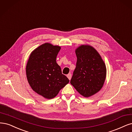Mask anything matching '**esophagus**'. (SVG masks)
Instances as JSON below:
<instances>
[{
    "label": "esophagus",
    "mask_w": 132,
    "mask_h": 132,
    "mask_svg": "<svg viewBox=\"0 0 132 132\" xmlns=\"http://www.w3.org/2000/svg\"><path fill=\"white\" fill-rule=\"evenodd\" d=\"M67 78L69 79V80H71V77H72V75L71 73H69L67 75Z\"/></svg>",
    "instance_id": "esophagus-1"
}]
</instances>
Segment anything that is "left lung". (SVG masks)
I'll list each match as a JSON object with an SVG mask.
<instances>
[{
	"label": "left lung",
	"instance_id": "8db88e82",
	"mask_svg": "<svg viewBox=\"0 0 132 132\" xmlns=\"http://www.w3.org/2000/svg\"><path fill=\"white\" fill-rule=\"evenodd\" d=\"M75 52L77 60L70 83L80 94L88 97L103 87L106 76V65L92 46L82 45Z\"/></svg>",
	"mask_w": 132,
	"mask_h": 132
}]
</instances>
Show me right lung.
Listing matches in <instances>:
<instances>
[{"label":"right lung","mask_w":132,"mask_h":132,"mask_svg":"<svg viewBox=\"0 0 132 132\" xmlns=\"http://www.w3.org/2000/svg\"><path fill=\"white\" fill-rule=\"evenodd\" d=\"M60 49L59 46L44 43L33 51L27 63L28 83L34 91L46 99L54 98L69 83L56 61Z\"/></svg>","instance_id":"add662e5"}]
</instances>
